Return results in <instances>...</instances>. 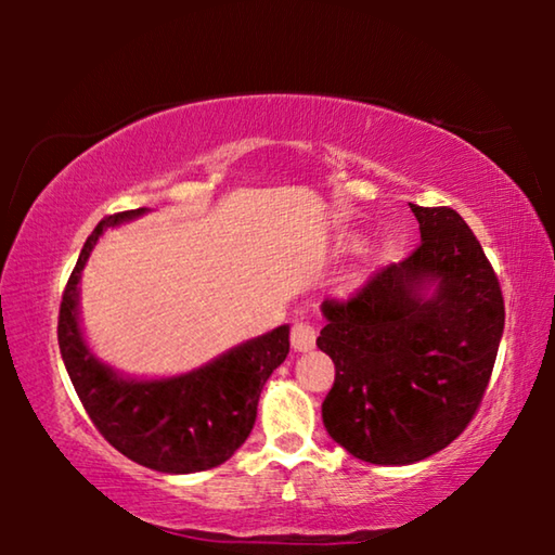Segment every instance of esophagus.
Masks as SVG:
<instances>
[{"instance_id":"obj_1","label":"esophagus","mask_w":555,"mask_h":555,"mask_svg":"<svg viewBox=\"0 0 555 555\" xmlns=\"http://www.w3.org/2000/svg\"><path fill=\"white\" fill-rule=\"evenodd\" d=\"M315 337H318V331L313 323L296 321L294 325H291V347H294L296 352L311 350V347L315 345Z\"/></svg>"}]
</instances>
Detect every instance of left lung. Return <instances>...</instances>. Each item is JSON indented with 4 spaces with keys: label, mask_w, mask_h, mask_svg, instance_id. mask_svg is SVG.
Returning <instances> with one entry per match:
<instances>
[{
    "label": "left lung",
    "mask_w": 555,
    "mask_h": 555,
    "mask_svg": "<svg viewBox=\"0 0 555 555\" xmlns=\"http://www.w3.org/2000/svg\"><path fill=\"white\" fill-rule=\"evenodd\" d=\"M421 244L345 300L325 298L318 347L335 362L323 424L347 453L411 465L463 434L480 409L504 331V298L453 208L411 205ZM437 284V294L420 291Z\"/></svg>",
    "instance_id": "8db88e82"
}]
</instances>
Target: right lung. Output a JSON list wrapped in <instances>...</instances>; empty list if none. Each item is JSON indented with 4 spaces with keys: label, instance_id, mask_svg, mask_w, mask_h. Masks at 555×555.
Returning a JSON list of instances; mask_svg holds the SVG:
<instances>
[{
    "label": "right lung",
    "instance_id": "right-lung-1",
    "mask_svg": "<svg viewBox=\"0 0 555 555\" xmlns=\"http://www.w3.org/2000/svg\"><path fill=\"white\" fill-rule=\"evenodd\" d=\"M142 212L107 215L82 244L61 300V354L90 421L112 448L158 473H201L230 460L251 434L259 393L288 354V325L173 379H125L100 364L78 327V281L100 234Z\"/></svg>",
    "mask_w": 555,
    "mask_h": 555
}]
</instances>
